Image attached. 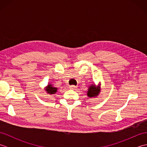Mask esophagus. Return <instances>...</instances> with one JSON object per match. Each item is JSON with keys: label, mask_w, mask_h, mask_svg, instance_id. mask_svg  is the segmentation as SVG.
Returning a JSON list of instances; mask_svg holds the SVG:
<instances>
[{"label": "esophagus", "mask_w": 147, "mask_h": 147, "mask_svg": "<svg viewBox=\"0 0 147 147\" xmlns=\"http://www.w3.org/2000/svg\"><path fill=\"white\" fill-rule=\"evenodd\" d=\"M69 88H70L71 89L75 90V89L77 88V86H74V85H71V86H69Z\"/></svg>", "instance_id": "1"}]
</instances>
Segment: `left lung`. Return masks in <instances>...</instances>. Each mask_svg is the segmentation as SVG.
I'll return each instance as SVG.
<instances>
[{
	"label": "left lung",
	"mask_w": 147,
	"mask_h": 147,
	"mask_svg": "<svg viewBox=\"0 0 147 147\" xmlns=\"http://www.w3.org/2000/svg\"><path fill=\"white\" fill-rule=\"evenodd\" d=\"M100 92V86H96L95 85H92L89 87L88 92H87V95L90 98L95 97L98 95Z\"/></svg>",
	"instance_id": "obj_1"
}]
</instances>
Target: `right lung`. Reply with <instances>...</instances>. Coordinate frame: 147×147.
I'll list each match as a JSON object with an SVG mask.
<instances>
[{"label": "right lung", "mask_w": 147, "mask_h": 147, "mask_svg": "<svg viewBox=\"0 0 147 147\" xmlns=\"http://www.w3.org/2000/svg\"><path fill=\"white\" fill-rule=\"evenodd\" d=\"M45 90L47 93H49V94L52 95V94H55V93L57 92V88L53 86L52 85H48V86L46 87Z\"/></svg>", "instance_id": "right-lung-1"}]
</instances>
